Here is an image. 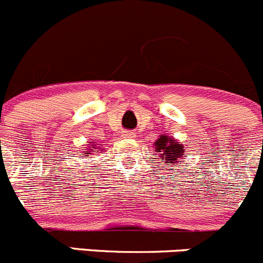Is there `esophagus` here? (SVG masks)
<instances>
[{
    "mask_svg": "<svg viewBox=\"0 0 263 263\" xmlns=\"http://www.w3.org/2000/svg\"><path fill=\"white\" fill-rule=\"evenodd\" d=\"M121 136L124 137V138H134V137H136V133H134V132H122Z\"/></svg>",
    "mask_w": 263,
    "mask_h": 263,
    "instance_id": "34e87169",
    "label": "esophagus"
}]
</instances>
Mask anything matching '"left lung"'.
Segmentation results:
<instances>
[{
    "mask_svg": "<svg viewBox=\"0 0 263 263\" xmlns=\"http://www.w3.org/2000/svg\"><path fill=\"white\" fill-rule=\"evenodd\" d=\"M155 151L159 152V156L165 160L167 166H173L174 162H178L181 157L184 156L183 146L173 138H167L166 136H161L159 141L155 142ZM171 171H173V167Z\"/></svg>",
    "mask_w": 263,
    "mask_h": 263,
    "instance_id": "obj_1",
    "label": "left lung"
}]
</instances>
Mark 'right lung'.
<instances>
[{
  "instance_id": "1",
  "label": "right lung",
  "mask_w": 263,
  "mask_h": 263,
  "mask_svg": "<svg viewBox=\"0 0 263 263\" xmlns=\"http://www.w3.org/2000/svg\"><path fill=\"white\" fill-rule=\"evenodd\" d=\"M90 149H92V151H85V154L89 155V154H91V152L97 151V147H96V146H92V147H90Z\"/></svg>"
}]
</instances>
